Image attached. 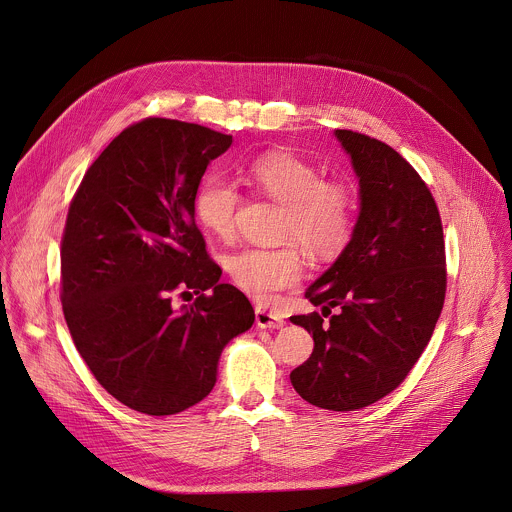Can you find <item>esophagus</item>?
<instances>
[{
	"label": "esophagus",
	"instance_id": "esophagus-1",
	"mask_svg": "<svg viewBox=\"0 0 512 512\" xmlns=\"http://www.w3.org/2000/svg\"><path fill=\"white\" fill-rule=\"evenodd\" d=\"M255 321H257V327H261V329H281L285 325L277 313L265 311L261 307L255 309Z\"/></svg>",
	"mask_w": 512,
	"mask_h": 512
}]
</instances>
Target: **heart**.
<instances>
[{
  "label": "heart",
  "instance_id": "obj_1",
  "mask_svg": "<svg viewBox=\"0 0 512 512\" xmlns=\"http://www.w3.org/2000/svg\"><path fill=\"white\" fill-rule=\"evenodd\" d=\"M247 181L267 197L285 205L281 237L297 239L311 255L329 257L345 247L353 231V195L341 181H327L309 161L271 151L245 167ZM241 195L235 183L209 175L197 189L195 215L215 237L227 239L235 227ZM235 287L267 303L281 289L295 285L303 275L301 253L293 245L263 249L247 247L225 259Z\"/></svg>",
  "mask_w": 512,
  "mask_h": 512
}]
</instances>
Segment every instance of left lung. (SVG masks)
Listing matches in <instances>:
<instances>
[{"label":"left lung","instance_id":"left-lung-1","mask_svg":"<svg viewBox=\"0 0 512 512\" xmlns=\"http://www.w3.org/2000/svg\"><path fill=\"white\" fill-rule=\"evenodd\" d=\"M335 137L359 179V215L347 247L305 291L323 315L291 317L315 341L291 383L307 403L345 413L405 381L443 311L447 271L439 209L419 173L379 139Z\"/></svg>","mask_w":512,"mask_h":512}]
</instances>
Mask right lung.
I'll return each instance as SVG.
<instances>
[{
	"instance_id": "add662e5",
	"label": "right lung",
	"mask_w": 512,
	"mask_h": 512,
	"mask_svg": "<svg viewBox=\"0 0 512 512\" xmlns=\"http://www.w3.org/2000/svg\"><path fill=\"white\" fill-rule=\"evenodd\" d=\"M231 143L197 123L143 119L103 149L71 201L63 315L93 377L133 411L163 417L203 401L225 345L255 321L195 225L201 177ZM177 288L200 297L177 310Z\"/></svg>"
}]
</instances>
